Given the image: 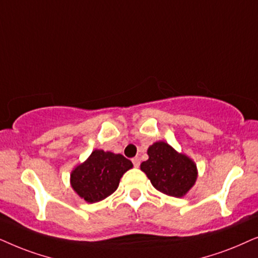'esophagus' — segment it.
Wrapping results in <instances>:
<instances>
[{
    "instance_id": "obj_1",
    "label": "esophagus",
    "mask_w": 258,
    "mask_h": 258,
    "mask_svg": "<svg viewBox=\"0 0 258 258\" xmlns=\"http://www.w3.org/2000/svg\"><path fill=\"white\" fill-rule=\"evenodd\" d=\"M132 163H133V165H135L136 167H138L139 165H140V160H139V158L138 157H135L132 159Z\"/></svg>"
}]
</instances>
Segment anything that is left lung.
<instances>
[{
    "instance_id": "8db88e82",
    "label": "left lung",
    "mask_w": 258,
    "mask_h": 258,
    "mask_svg": "<svg viewBox=\"0 0 258 258\" xmlns=\"http://www.w3.org/2000/svg\"><path fill=\"white\" fill-rule=\"evenodd\" d=\"M149 159L140 169L158 191L172 197H183L197 179V167L185 154L178 153L169 144L154 143L147 150Z\"/></svg>"
}]
</instances>
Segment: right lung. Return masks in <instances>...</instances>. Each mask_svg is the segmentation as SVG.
Returning a JSON list of instances; mask_svg holds the SVG:
<instances>
[{"mask_svg":"<svg viewBox=\"0 0 258 258\" xmlns=\"http://www.w3.org/2000/svg\"><path fill=\"white\" fill-rule=\"evenodd\" d=\"M133 166L121 154L95 150L71 174L72 187L86 202L95 203L118 188L120 178Z\"/></svg>","mask_w":258,"mask_h":258,"instance_id":"obj_1","label":"right lung"}]
</instances>
